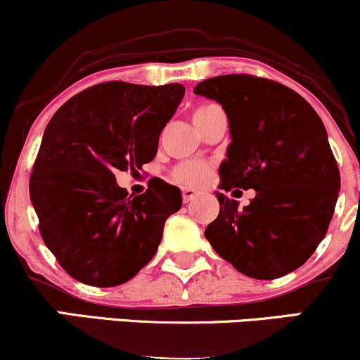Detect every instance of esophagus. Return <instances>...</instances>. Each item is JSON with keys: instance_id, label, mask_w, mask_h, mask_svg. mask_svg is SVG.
I'll return each instance as SVG.
<instances>
[{"instance_id": "obj_1", "label": "esophagus", "mask_w": 360, "mask_h": 360, "mask_svg": "<svg viewBox=\"0 0 360 360\" xmlns=\"http://www.w3.org/2000/svg\"><path fill=\"white\" fill-rule=\"evenodd\" d=\"M181 194H183L184 203H189V201H193L194 198L198 196V193L194 191V189H191V188H183V191H181Z\"/></svg>"}]
</instances>
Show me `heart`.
Wrapping results in <instances>:
<instances>
[{
	"mask_svg": "<svg viewBox=\"0 0 360 360\" xmlns=\"http://www.w3.org/2000/svg\"><path fill=\"white\" fill-rule=\"evenodd\" d=\"M210 106L213 105L200 106L198 110H194V113L210 108ZM210 176H212V167L205 162H198V160L181 164V166L176 167L174 174H172L176 183L181 186H203L210 179Z\"/></svg>",
	"mask_w": 360,
	"mask_h": 360,
	"instance_id": "obj_1",
	"label": "heart"
}]
</instances>
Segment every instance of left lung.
<instances>
[{
	"label": "left lung",
	"mask_w": 360,
	"mask_h": 360,
	"mask_svg": "<svg viewBox=\"0 0 360 360\" xmlns=\"http://www.w3.org/2000/svg\"><path fill=\"white\" fill-rule=\"evenodd\" d=\"M220 103L230 142L221 189H255L249 206L217 193L220 213L205 237L220 257L254 279L298 269L323 240L340 171L323 122L296 91L266 77L226 74L194 86Z\"/></svg>",
	"instance_id": "8db88e82"
}]
</instances>
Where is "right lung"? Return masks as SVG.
<instances>
[{"instance_id": "obj_1", "label": "right lung", "mask_w": 360, "mask_h": 360, "mask_svg": "<svg viewBox=\"0 0 360 360\" xmlns=\"http://www.w3.org/2000/svg\"><path fill=\"white\" fill-rule=\"evenodd\" d=\"M184 86L108 81L65 101L44 131L30 198L45 245L71 278L96 288L127 283L147 266L181 191L150 179L128 196L117 171L137 172L157 154Z\"/></svg>"}]
</instances>
